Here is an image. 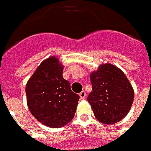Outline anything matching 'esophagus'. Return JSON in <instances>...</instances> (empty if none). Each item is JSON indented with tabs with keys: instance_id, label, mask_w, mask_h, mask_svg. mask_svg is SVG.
<instances>
[{
	"instance_id": "esophagus-1",
	"label": "esophagus",
	"mask_w": 151,
	"mask_h": 151,
	"mask_svg": "<svg viewBox=\"0 0 151 151\" xmlns=\"http://www.w3.org/2000/svg\"><path fill=\"white\" fill-rule=\"evenodd\" d=\"M79 96L81 97V99H85L86 98V91H82L80 94H79Z\"/></svg>"
}]
</instances>
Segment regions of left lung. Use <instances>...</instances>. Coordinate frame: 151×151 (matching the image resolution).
<instances>
[{"label": "left lung", "mask_w": 151, "mask_h": 151, "mask_svg": "<svg viewBox=\"0 0 151 151\" xmlns=\"http://www.w3.org/2000/svg\"><path fill=\"white\" fill-rule=\"evenodd\" d=\"M92 91L87 97L94 116L106 124L124 118L130 110L134 92L125 74L112 64H102L91 73Z\"/></svg>", "instance_id": "1"}]
</instances>
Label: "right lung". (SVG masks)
Returning <instances> with one entry per match:
<instances>
[{"label": "right lung", "mask_w": 151, "mask_h": 151, "mask_svg": "<svg viewBox=\"0 0 151 151\" xmlns=\"http://www.w3.org/2000/svg\"><path fill=\"white\" fill-rule=\"evenodd\" d=\"M64 66L55 56L44 60L26 85L27 103L32 116L44 125L58 129L70 122L79 96L63 77Z\"/></svg>", "instance_id": "add662e5"}]
</instances>
